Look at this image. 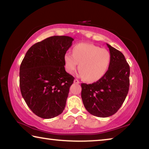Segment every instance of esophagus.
I'll list each match as a JSON object with an SVG mask.
<instances>
[{"label": "esophagus", "instance_id": "34e87169", "mask_svg": "<svg viewBox=\"0 0 149 149\" xmlns=\"http://www.w3.org/2000/svg\"><path fill=\"white\" fill-rule=\"evenodd\" d=\"M74 82L75 84H79V81L78 79H74Z\"/></svg>", "mask_w": 149, "mask_h": 149}]
</instances>
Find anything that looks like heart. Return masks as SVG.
Listing matches in <instances>:
<instances>
[{"mask_svg": "<svg viewBox=\"0 0 149 149\" xmlns=\"http://www.w3.org/2000/svg\"><path fill=\"white\" fill-rule=\"evenodd\" d=\"M65 69L73 74L79 63V76L89 82L100 79L107 73L111 63L109 52L89 43H79L73 48V54L64 55Z\"/></svg>", "mask_w": 149, "mask_h": 149, "instance_id": "obj_1", "label": "heart"}]
</instances>
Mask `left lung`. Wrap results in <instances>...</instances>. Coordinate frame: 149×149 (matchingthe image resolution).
Returning <instances> with one entry per match:
<instances>
[{
    "label": "left lung",
    "mask_w": 149,
    "mask_h": 149,
    "mask_svg": "<svg viewBox=\"0 0 149 149\" xmlns=\"http://www.w3.org/2000/svg\"><path fill=\"white\" fill-rule=\"evenodd\" d=\"M107 45L111 58L107 73L96 82L81 85L85 108L99 117L114 115L125 100L129 89V65L121 52Z\"/></svg>",
    "instance_id": "left-lung-1"
}]
</instances>
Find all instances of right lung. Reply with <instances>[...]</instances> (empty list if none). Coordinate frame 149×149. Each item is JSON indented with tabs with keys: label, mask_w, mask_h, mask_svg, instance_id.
Instances as JSON below:
<instances>
[{
	"label": "right lung",
	"mask_w": 149,
	"mask_h": 149,
	"mask_svg": "<svg viewBox=\"0 0 149 149\" xmlns=\"http://www.w3.org/2000/svg\"><path fill=\"white\" fill-rule=\"evenodd\" d=\"M74 39L54 36L27 51L20 67V87L32 111L43 119L60 115L65 109L74 77L65 72V54Z\"/></svg>",
	"instance_id": "1"
}]
</instances>
